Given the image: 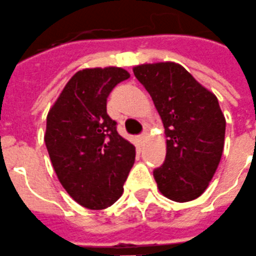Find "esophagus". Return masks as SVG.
I'll use <instances>...</instances> for the list:
<instances>
[{
    "label": "esophagus",
    "mask_w": 256,
    "mask_h": 256,
    "mask_svg": "<svg viewBox=\"0 0 256 256\" xmlns=\"http://www.w3.org/2000/svg\"><path fill=\"white\" fill-rule=\"evenodd\" d=\"M146 136H148V134L146 132H144V134H141L140 136H138V141H140V145L142 146L144 144H145V140H146Z\"/></svg>",
    "instance_id": "esophagus-1"
}]
</instances>
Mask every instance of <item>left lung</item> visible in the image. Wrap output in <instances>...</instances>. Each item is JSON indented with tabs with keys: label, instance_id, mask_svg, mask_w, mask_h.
I'll return each instance as SVG.
<instances>
[{
	"label": "left lung",
	"instance_id": "1",
	"mask_svg": "<svg viewBox=\"0 0 256 256\" xmlns=\"http://www.w3.org/2000/svg\"><path fill=\"white\" fill-rule=\"evenodd\" d=\"M134 75L165 128V162L154 170L158 190L176 202L196 199L209 186L224 148L226 121L216 96L175 62L138 65Z\"/></svg>",
	"mask_w": 256,
	"mask_h": 256
}]
</instances>
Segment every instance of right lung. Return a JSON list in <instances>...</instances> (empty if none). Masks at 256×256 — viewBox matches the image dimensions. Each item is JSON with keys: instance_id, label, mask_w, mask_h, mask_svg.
I'll use <instances>...</instances> for the list:
<instances>
[{"instance_id": "right-lung-1", "label": "right lung", "mask_w": 256, "mask_h": 256, "mask_svg": "<svg viewBox=\"0 0 256 256\" xmlns=\"http://www.w3.org/2000/svg\"><path fill=\"white\" fill-rule=\"evenodd\" d=\"M128 78L121 68L78 71L47 115L44 144L54 172L68 195L88 209L118 202L135 162V146L118 135L106 111L112 88Z\"/></svg>"}]
</instances>
